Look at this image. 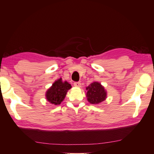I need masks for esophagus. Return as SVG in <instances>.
I'll return each mask as SVG.
<instances>
[{
    "instance_id": "esophagus-1",
    "label": "esophagus",
    "mask_w": 154,
    "mask_h": 154,
    "mask_svg": "<svg viewBox=\"0 0 154 154\" xmlns=\"http://www.w3.org/2000/svg\"><path fill=\"white\" fill-rule=\"evenodd\" d=\"M74 85L76 87H81V83L80 82H75V83H74Z\"/></svg>"
}]
</instances>
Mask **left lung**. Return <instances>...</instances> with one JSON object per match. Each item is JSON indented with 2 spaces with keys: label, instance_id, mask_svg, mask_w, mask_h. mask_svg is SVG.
Returning <instances> with one entry per match:
<instances>
[{
  "label": "left lung",
  "instance_id": "8db88e82",
  "mask_svg": "<svg viewBox=\"0 0 154 154\" xmlns=\"http://www.w3.org/2000/svg\"><path fill=\"white\" fill-rule=\"evenodd\" d=\"M86 96L87 101L91 104L97 105L106 100L107 92L105 87L100 83L93 82L86 87Z\"/></svg>",
  "mask_w": 154,
  "mask_h": 154
}]
</instances>
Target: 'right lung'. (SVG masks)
Returning a JSON list of instances; mask_svg holds the SVG:
<instances>
[{
    "label": "right lung",
    "mask_w": 154,
    "mask_h": 154,
    "mask_svg": "<svg viewBox=\"0 0 154 154\" xmlns=\"http://www.w3.org/2000/svg\"><path fill=\"white\" fill-rule=\"evenodd\" d=\"M72 87L67 81H62L60 78L56 80L52 86L49 87L45 93V97L50 103L58 105L66 97L67 91Z\"/></svg>",
    "instance_id": "obj_1"
}]
</instances>
